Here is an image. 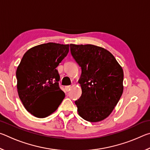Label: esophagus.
<instances>
[{
    "mask_svg": "<svg viewBox=\"0 0 150 150\" xmlns=\"http://www.w3.org/2000/svg\"><path fill=\"white\" fill-rule=\"evenodd\" d=\"M71 86H65V89L66 91H69L71 89Z\"/></svg>",
    "mask_w": 150,
    "mask_h": 150,
    "instance_id": "34e87169",
    "label": "esophagus"
}]
</instances>
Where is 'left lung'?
<instances>
[{"instance_id":"obj_1","label":"left lung","mask_w":150,"mask_h":150,"mask_svg":"<svg viewBox=\"0 0 150 150\" xmlns=\"http://www.w3.org/2000/svg\"><path fill=\"white\" fill-rule=\"evenodd\" d=\"M72 56L81 67L82 90L75 101L78 114L91 122L110 115L122 95L124 72L111 53L95 45L70 44Z\"/></svg>"}]
</instances>
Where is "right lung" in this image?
I'll return each instance as SVG.
<instances>
[{
	"label": "right lung",
	"instance_id": "obj_1",
	"mask_svg": "<svg viewBox=\"0 0 150 150\" xmlns=\"http://www.w3.org/2000/svg\"><path fill=\"white\" fill-rule=\"evenodd\" d=\"M69 51V44H40L28 50L18 66L19 98L26 110L35 117L52 115L65 98L59 87L60 77L56 67Z\"/></svg>",
	"mask_w": 150,
	"mask_h": 150
}]
</instances>
